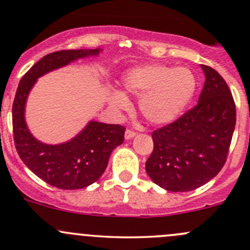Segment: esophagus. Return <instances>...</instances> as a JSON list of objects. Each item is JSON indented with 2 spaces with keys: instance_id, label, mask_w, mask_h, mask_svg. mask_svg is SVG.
Instances as JSON below:
<instances>
[{
  "instance_id": "34e87169",
  "label": "esophagus",
  "mask_w": 250,
  "mask_h": 250,
  "mask_svg": "<svg viewBox=\"0 0 250 250\" xmlns=\"http://www.w3.org/2000/svg\"><path fill=\"white\" fill-rule=\"evenodd\" d=\"M135 135H136L135 131H133V130H130V129H127V130H125V140L133 139Z\"/></svg>"
}]
</instances>
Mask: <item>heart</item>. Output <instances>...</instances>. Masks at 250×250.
Listing matches in <instances>:
<instances>
[{
  "instance_id": "heart-1",
  "label": "heart",
  "mask_w": 250,
  "mask_h": 250,
  "mask_svg": "<svg viewBox=\"0 0 250 250\" xmlns=\"http://www.w3.org/2000/svg\"><path fill=\"white\" fill-rule=\"evenodd\" d=\"M128 94L140 98L139 108L148 122L167 125L177 120L196 92V77L186 67L145 65L127 71L122 79ZM109 103L116 110H127L129 100L123 92L112 91Z\"/></svg>"
}]
</instances>
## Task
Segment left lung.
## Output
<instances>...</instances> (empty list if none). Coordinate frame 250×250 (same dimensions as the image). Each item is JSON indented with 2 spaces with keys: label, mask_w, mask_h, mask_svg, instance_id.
I'll use <instances>...</instances> for the list:
<instances>
[{
  "label": "left lung",
  "mask_w": 250,
  "mask_h": 250,
  "mask_svg": "<svg viewBox=\"0 0 250 250\" xmlns=\"http://www.w3.org/2000/svg\"><path fill=\"white\" fill-rule=\"evenodd\" d=\"M205 83L196 106L173 123L153 131L154 149L146 172L171 192L196 190L224 166L236 123L234 98L226 81L202 65Z\"/></svg>",
  "instance_id": "1"
}]
</instances>
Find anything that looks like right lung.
<instances>
[{
  "instance_id": "add662e5",
  "label": "right lung",
  "mask_w": 250,
  "mask_h": 250,
  "mask_svg": "<svg viewBox=\"0 0 250 250\" xmlns=\"http://www.w3.org/2000/svg\"><path fill=\"white\" fill-rule=\"evenodd\" d=\"M102 49H65L49 53L35 62L21 78L13 103V131L18 154L34 174L54 188L78 190L97 182L108 166L109 156L125 140L120 125L90 121L70 141L47 145L32 135L24 120L27 97L38 78L66 66L77 59L98 56Z\"/></svg>"
}]
</instances>
